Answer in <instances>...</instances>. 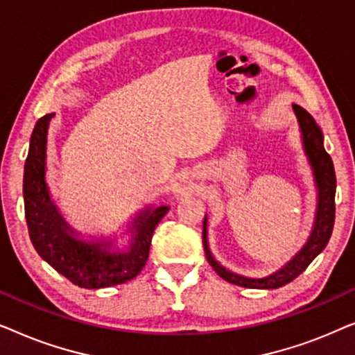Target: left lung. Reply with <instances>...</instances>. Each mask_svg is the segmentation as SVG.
I'll return each instance as SVG.
<instances>
[{"label": "left lung", "mask_w": 355, "mask_h": 355, "mask_svg": "<svg viewBox=\"0 0 355 355\" xmlns=\"http://www.w3.org/2000/svg\"><path fill=\"white\" fill-rule=\"evenodd\" d=\"M294 114L297 118L300 140L305 157H307L309 166L312 169L313 184L317 189V207H315V216L312 230L309 232L307 241L300 247V250L293 259L281 266V268L271 271L265 276H245L239 275L226 268L211 254L210 244H208V218L203 220V249L208 263L213 270L227 283L242 286L249 289H278L283 288L291 281L297 278L302 271L320 255L327 247L329 237H331L334 226V193H336V176H334V166L331 157L323 147V132L313 119V116L305 111L302 106L293 105Z\"/></svg>", "instance_id": "left-lung-1"}]
</instances>
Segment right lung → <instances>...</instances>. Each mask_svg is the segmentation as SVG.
Returning <instances> with one entry per match:
<instances>
[{"label": "right lung", "mask_w": 355, "mask_h": 355, "mask_svg": "<svg viewBox=\"0 0 355 355\" xmlns=\"http://www.w3.org/2000/svg\"><path fill=\"white\" fill-rule=\"evenodd\" d=\"M51 118L53 113L37 121L24 166V207L32 244L48 265L79 288L101 289L128 283L147 263L153 231L169 207L148 203L119 234L114 231L95 236L77 231L53 200L46 182Z\"/></svg>", "instance_id": "add662e5"}]
</instances>
